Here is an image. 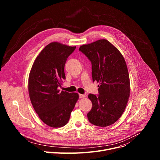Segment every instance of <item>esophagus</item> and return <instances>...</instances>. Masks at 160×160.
<instances>
[{
	"label": "esophagus",
	"mask_w": 160,
	"mask_h": 160,
	"mask_svg": "<svg viewBox=\"0 0 160 160\" xmlns=\"http://www.w3.org/2000/svg\"><path fill=\"white\" fill-rule=\"evenodd\" d=\"M86 97V96L85 95V94H79V98H85Z\"/></svg>",
	"instance_id": "1"
}]
</instances>
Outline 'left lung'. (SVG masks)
Listing matches in <instances>:
<instances>
[{"mask_svg": "<svg viewBox=\"0 0 160 160\" xmlns=\"http://www.w3.org/2000/svg\"><path fill=\"white\" fill-rule=\"evenodd\" d=\"M79 51L91 61L92 80L99 83V96H88L92 103L88 119L96 126H109L122 115L130 96V78L125 59L106 39L82 45Z\"/></svg>", "mask_w": 160, "mask_h": 160, "instance_id": "left-lung-1", "label": "left lung"}]
</instances>
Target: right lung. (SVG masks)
<instances>
[{
    "label": "right lung",
    "mask_w": 160,
    "mask_h": 160,
    "mask_svg": "<svg viewBox=\"0 0 160 160\" xmlns=\"http://www.w3.org/2000/svg\"><path fill=\"white\" fill-rule=\"evenodd\" d=\"M75 48L57 42L50 43L36 58L29 74L32 104L40 119L51 127L67 124L79 98L78 93L58 89L66 78V59Z\"/></svg>",
    "instance_id": "add662e5"
}]
</instances>
